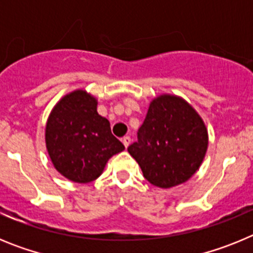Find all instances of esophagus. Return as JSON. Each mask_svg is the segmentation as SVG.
<instances>
[{"instance_id": "34e87169", "label": "esophagus", "mask_w": 253, "mask_h": 253, "mask_svg": "<svg viewBox=\"0 0 253 253\" xmlns=\"http://www.w3.org/2000/svg\"><path fill=\"white\" fill-rule=\"evenodd\" d=\"M122 142H123V144L125 146V148H128L129 144H130V137H124L122 139Z\"/></svg>"}]
</instances>
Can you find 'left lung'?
I'll return each instance as SVG.
<instances>
[{
    "label": "left lung",
    "mask_w": 253,
    "mask_h": 253,
    "mask_svg": "<svg viewBox=\"0 0 253 253\" xmlns=\"http://www.w3.org/2000/svg\"><path fill=\"white\" fill-rule=\"evenodd\" d=\"M208 149V130L191 105L176 95L157 96L128 147L143 176L162 189L184 184L199 169Z\"/></svg>",
    "instance_id": "left-lung-1"
}]
</instances>
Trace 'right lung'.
<instances>
[{"instance_id":"right-lung-1","label":"right lung","mask_w":253,"mask_h":253,"mask_svg":"<svg viewBox=\"0 0 253 253\" xmlns=\"http://www.w3.org/2000/svg\"><path fill=\"white\" fill-rule=\"evenodd\" d=\"M53 166L73 182L87 184L125 147L111 134L110 123L97 113V100L84 90L67 93L55 104L45 126Z\"/></svg>"}]
</instances>
